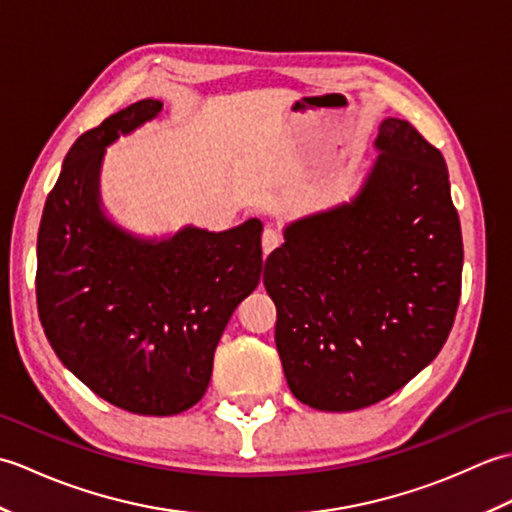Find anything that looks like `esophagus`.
Here are the masks:
<instances>
[{
    "label": "esophagus",
    "instance_id": "1",
    "mask_svg": "<svg viewBox=\"0 0 512 512\" xmlns=\"http://www.w3.org/2000/svg\"><path fill=\"white\" fill-rule=\"evenodd\" d=\"M279 244H281L279 233L273 231V228H266L264 235H262V250H264V255L273 253V250H275Z\"/></svg>",
    "mask_w": 512,
    "mask_h": 512
}]
</instances>
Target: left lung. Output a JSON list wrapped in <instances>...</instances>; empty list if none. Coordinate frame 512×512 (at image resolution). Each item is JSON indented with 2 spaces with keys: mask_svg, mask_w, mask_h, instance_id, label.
Returning <instances> with one entry per match:
<instances>
[{
  "mask_svg": "<svg viewBox=\"0 0 512 512\" xmlns=\"http://www.w3.org/2000/svg\"><path fill=\"white\" fill-rule=\"evenodd\" d=\"M378 158L347 202L303 215L268 255L288 387L319 411H354L405 387L442 350L462 286L447 162L385 118Z\"/></svg>",
  "mask_w": 512,
  "mask_h": 512,
  "instance_id": "obj_1",
  "label": "left lung"
}]
</instances>
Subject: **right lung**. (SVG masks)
Returning <instances> with one entry per match:
<instances>
[{"label":"right lung","mask_w":512,"mask_h":512,"mask_svg":"<svg viewBox=\"0 0 512 512\" xmlns=\"http://www.w3.org/2000/svg\"><path fill=\"white\" fill-rule=\"evenodd\" d=\"M162 112L138 101L79 136L43 206L37 308L59 361L96 396L138 416H173L209 387L235 308L262 277L259 220L162 237L105 213V147Z\"/></svg>","instance_id":"1"}]
</instances>
